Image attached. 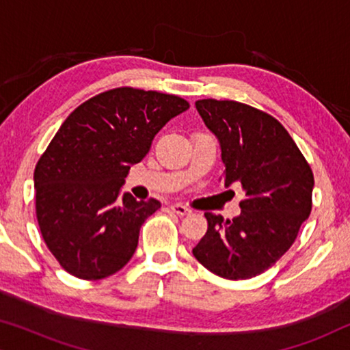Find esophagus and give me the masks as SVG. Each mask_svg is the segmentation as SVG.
<instances>
[{
  "label": "esophagus",
  "instance_id": "esophagus-1",
  "mask_svg": "<svg viewBox=\"0 0 350 350\" xmlns=\"http://www.w3.org/2000/svg\"><path fill=\"white\" fill-rule=\"evenodd\" d=\"M170 210H172V212H174V213L180 215V217H185V215H189L191 212H193V210L188 208V207H186V205H183V204H172V205H170Z\"/></svg>",
  "mask_w": 350,
  "mask_h": 350
}]
</instances>
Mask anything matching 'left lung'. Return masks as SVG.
Here are the masks:
<instances>
[{
    "instance_id": "1",
    "label": "left lung",
    "mask_w": 350,
    "mask_h": 350,
    "mask_svg": "<svg viewBox=\"0 0 350 350\" xmlns=\"http://www.w3.org/2000/svg\"><path fill=\"white\" fill-rule=\"evenodd\" d=\"M196 108L221 146V181L241 183L245 198L237 218L205 213L207 232L193 255L223 279H252L285 255L309 218L312 170L271 114L234 100L204 98Z\"/></svg>"
}]
</instances>
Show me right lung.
Returning a JSON list of instances; mask_svg holds the SVG:
<instances>
[{"label":"right lung","mask_w":350,"mask_h":350,"mask_svg":"<svg viewBox=\"0 0 350 350\" xmlns=\"http://www.w3.org/2000/svg\"><path fill=\"white\" fill-rule=\"evenodd\" d=\"M189 103L176 95L118 88L79 105L35 169L42 239L66 272L84 280L113 275L131 261L142 224L161 202L121 188L152 138Z\"/></svg>","instance_id":"add662e5"}]
</instances>
